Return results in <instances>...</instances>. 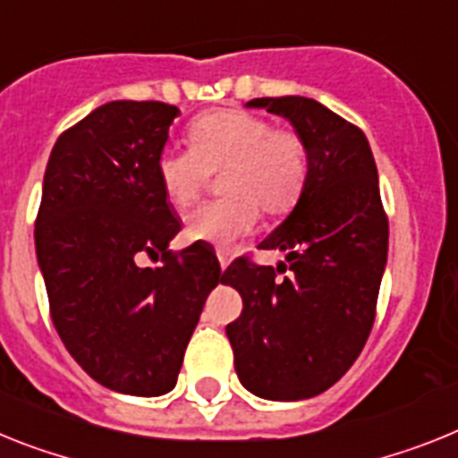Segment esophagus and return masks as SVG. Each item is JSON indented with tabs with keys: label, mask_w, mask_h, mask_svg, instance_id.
<instances>
[{
	"label": "esophagus",
	"mask_w": 458,
	"mask_h": 458,
	"mask_svg": "<svg viewBox=\"0 0 458 458\" xmlns=\"http://www.w3.org/2000/svg\"><path fill=\"white\" fill-rule=\"evenodd\" d=\"M218 263H221V270H225V267H228V263H230L228 253L218 251Z\"/></svg>",
	"instance_id": "1"
}]
</instances>
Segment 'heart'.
I'll return each mask as SVG.
<instances>
[{
	"instance_id": "heart-1",
	"label": "heart",
	"mask_w": 458,
	"mask_h": 458,
	"mask_svg": "<svg viewBox=\"0 0 458 458\" xmlns=\"http://www.w3.org/2000/svg\"><path fill=\"white\" fill-rule=\"evenodd\" d=\"M188 146H167L156 157V176L165 199L186 209L202 193L211 174L221 175L223 199L195 209L186 221V237L228 249L247 237L265 216H284L305 191L310 153L302 134L288 125H272L247 109H211L186 128Z\"/></svg>"
}]
</instances>
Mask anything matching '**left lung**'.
I'll return each mask as SVG.
<instances>
[{
	"label": "left lung",
	"mask_w": 458,
	"mask_h": 458,
	"mask_svg": "<svg viewBox=\"0 0 458 458\" xmlns=\"http://www.w3.org/2000/svg\"><path fill=\"white\" fill-rule=\"evenodd\" d=\"M249 106L293 123L310 153L305 191L291 216L259 244L286 251L279 267L240 256L223 272L242 295L225 326L235 372L251 394L302 401L337 382L377 314L389 218L366 134L310 98H256ZM289 270L284 280L276 272Z\"/></svg>",
	"instance_id": "8db88e82"
}]
</instances>
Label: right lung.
Here are the masks:
<instances>
[{"mask_svg":"<svg viewBox=\"0 0 458 458\" xmlns=\"http://www.w3.org/2000/svg\"><path fill=\"white\" fill-rule=\"evenodd\" d=\"M179 109L118 99L57 137L34 221L57 335L106 389L163 395L221 265L205 244L170 251L182 230L156 176ZM146 255L164 263L140 266Z\"/></svg>","mask_w":458,"mask_h":458,"instance_id":"obj_1","label":"right lung"}]
</instances>
